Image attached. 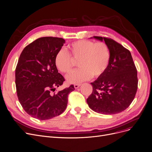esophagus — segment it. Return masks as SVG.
<instances>
[{"mask_svg":"<svg viewBox=\"0 0 152 152\" xmlns=\"http://www.w3.org/2000/svg\"><path fill=\"white\" fill-rule=\"evenodd\" d=\"M80 85H81V84H80V83H79V84H75L74 85V88H78Z\"/></svg>","mask_w":152,"mask_h":152,"instance_id":"obj_1","label":"esophagus"}]
</instances>
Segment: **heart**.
<instances>
[{
  "mask_svg": "<svg viewBox=\"0 0 152 152\" xmlns=\"http://www.w3.org/2000/svg\"><path fill=\"white\" fill-rule=\"evenodd\" d=\"M68 50L69 54L64 49L58 51L55 57V65L62 73L69 74L75 62H78L80 68L67 77L69 83H80L93 76L99 77L105 73L110 66L111 50L104 42L79 40L69 45Z\"/></svg>",
  "mask_w": 152,
  "mask_h": 152,
  "instance_id": "b5f03b06",
  "label": "heart"
}]
</instances>
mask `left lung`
Here are the masks:
<instances>
[{
  "label": "left lung",
  "instance_id": "obj_1",
  "mask_svg": "<svg viewBox=\"0 0 152 152\" xmlns=\"http://www.w3.org/2000/svg\"><path fill=\"white\" fill-rule=\"evenodd\" d=\"M109 46L110 66L91 83L93 92L86 99L90 109L98 113L114 114L124 111L134 100L137 90V71L129 50L111 38L93 37Z\"/></svg>",
  "mask_w": 152,
  "mask_h": 152
}]
</instances>
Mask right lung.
I'll use <instances>...</instances> for the list:
<instances>
[{
    "mask_svg": "<svg viewBox=\"0 0 152 152\" xmlns=\"http://www.w3.org/2000/svg\"><path fill=\"white\" fill-rule=\"evenodd\" d=\"M65 43L63 38L42 37L26 46L21 52L15 69L17 96L23 110L31 117L48 120L66 110L69 88L52 93L65 79L55 65L56 54Z\"/></svg>",
    "mask_w": 152,
    "mask_h": 152,
    "instance_id": "1",
    "label": "right lung"
}]
</instances>
